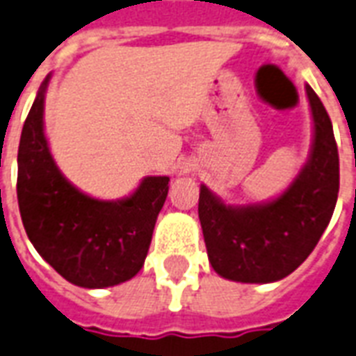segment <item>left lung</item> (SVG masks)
<instances>
[{"instance_id":"left-lung-1","label":"left lung","mask_w":356,"mask_h":356,"mask_svg":"<svg viewBox=\"0 0 356 356\" xmlns=\"http://www.w3.org/2000/svg\"><path fill=\"white\" fill-rule=\"evenodd\" d=\"M313 117L309 158L281 196L249 205H226L200 186L198 217L207 257L220 277L273 283L304 262L332 218L339 191V156L330 117L305 84Z\"/></svg>"}]
</instances>
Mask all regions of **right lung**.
<instances>
[{
  "label": "right lung",
  "instance_id": "obj_1",
  "mask_svg": "<svg viewBox=\"0 0 356 356\" xmlns=\"http://www.w3.org/2000/svg\"><path fill=\"white\" fill-rule=\"evenodd\" d=\"M44 79L24 122L18 145L17 196L28 238L64 279L105 289L143 268L170 177H145L122 200H96L58 170L44 138Z\"/></svg>",
  "mask_w": 356,
  "mask_h": 356
}]
</instances>
